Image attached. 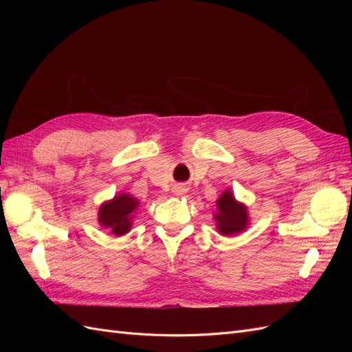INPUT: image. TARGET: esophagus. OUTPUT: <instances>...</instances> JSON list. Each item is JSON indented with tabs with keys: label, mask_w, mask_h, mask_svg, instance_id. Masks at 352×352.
Returning <instances> with one entry per match:
<instances>
[{
	"label": "esophagus",
	"mask_w": 352,
	"mask_h": 352,
	"mask_svg": "<svg viewBox=\"0 0 352 352\" xmlns=\"http://www.w3.org/2000/svg\"><path fill=\"white\" fill-rule=\"evenodd\" d=\"M186 192V188L184 186V185H176L175 188H173V194L175 195H184Z\"/></svg>",
	"instance_id": "obj_1"
}]
</instances>
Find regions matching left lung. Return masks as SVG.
I'll list each match as a JSON object with an SVG mask.
<instances>
[{
    "instance_id": "left-lung-1",
    "label": "left lung",
    "mask_w": 352,
    "mask_h": 352,
    "mask_svg": "<svg viewBox=\"0 0 352 352\" xmlns=\"http://www.w3.org/2000/svg\"><path fill=\"white\" fill-rule=\"evenodd\" d=\"M216 202L217 211L214 212V220L221 235H236L248 228L250 217L247 206L238 202L230 189L225 190Z\"/></svg>"
}]
</instances>
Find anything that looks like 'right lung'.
<instances>
[{
	"mask_svg": "<svg viewBox=\"0 0 352 352\" xmlns=\"http://www.w3.org/2000/svg\"><path fill=\"white\" fill-rule=\"evenodd\" d=\"M136 198L129 194H119L113 199L104 202L98 211V223L109 229L111 235L123 236L132 228L133 212L138 208Z\"/></svg>",
	"mask_w": 352,
	"mask_h": 352,
	"instance_id": "obj_1",
	"label": "right lung"
}]
</instances>
